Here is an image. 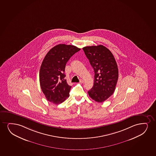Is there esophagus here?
<instances>
[{"instance_id": "34e87169", "label": "esophagus", "mask_w": 156, "mask_h": 156, "mask_svg": "<svg viewBox=\"0 0 156 156\" xmlns=\"http://www.w3.org/2000/svg\"><path fill=\"white\" fill-rule=\"evenodd\" d=\"M80 82L81 83H84V81H83V80H80Z\"/></svg>"}]
</instances>
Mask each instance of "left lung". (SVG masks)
<instances>
[{"mask_svg":"<svg viewBox=\"0 0 156 156\" xmlns=\"http://www.w3.org/2000/svg\"><path fill=\"white\" fill-rule=\"evenodd\" d=\"M83 49L94 71V84L88 94L91 99L103 102L114 93L118 82L115 59L110 51L102 45L86 46Z\"/></svg>","mask_w":156,"mask_h":156,"instance_id":"obj_1","label":"left lung"}]
</instances>
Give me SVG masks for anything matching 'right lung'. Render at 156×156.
Here are the masks:
<instances>
[{"mask_svg": "<svg viewBox=\"0 0 156 156\" xmlns=\"http://www.w3.org/2000/svg\"><path fill=\"white\" fill-rule=\"evenodd\" d=\"M80 49L74 45L58 44L50 49L44 57L40 68V85L49 102L58 105L69 97L72 87L64 79L65 66Z\"/></svg>", "mask_w": 156, "mask_h": 156, "instance_id": "add662e5", "label": "right lung"}]
</instances>
